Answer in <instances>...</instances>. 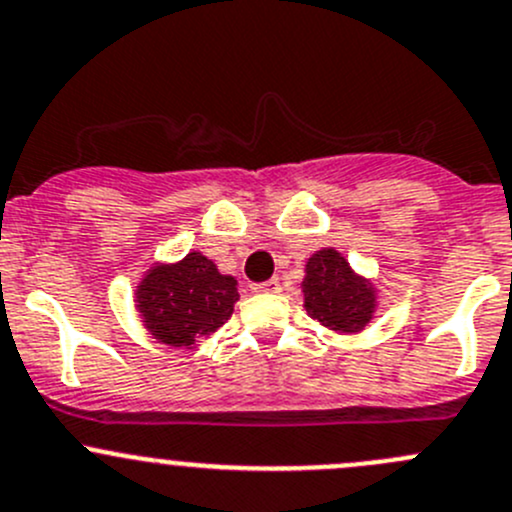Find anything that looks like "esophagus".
<instances>
[{"mask_svg":"<svg viewBox=\"0 0 512 512\" xmlns=\"http://www.w3.org/2000/svg\"><path fill=\"white\" fill-rule=\"evenodd\" d=\"M254 291L256 293H278L281 291V281H278V278H268V281L254 283Z\"/></svg>","mask_w":512,"mask_h":512,"instance_id":"obj_1","label":"esophagus"}]
</instances>
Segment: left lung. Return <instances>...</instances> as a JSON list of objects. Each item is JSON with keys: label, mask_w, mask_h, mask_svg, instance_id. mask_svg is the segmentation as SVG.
I'll list each match as a JSON object with an SVG mask.
<instances>
[{"label": "left lung", "mask_w": 512, "mask_h": 512, "mask_svg": "<svg viewBox=\"0 0 512 512\" xmlns=\"http://www.w3.org/2000/svg\"><path fill=\"white\" fill-rule=\"evenodd\" d=\"M305 273L308 276L303 281V293L310 318L345 333H355L370 323L374 308L372 288L350 271L337 251H318L308 261Z\"/></svg>", "instance_id": "1"}]
</instances>
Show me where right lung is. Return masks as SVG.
Wrapping results in <instances>:
<instances>
[{
	"label": "right lung",
	"mask_w": 512,
	"mask_h": 512,
	"mask_svg": "<svg viewBox=\"0 0 512 512\" xmlns=\"http://www.w3.org/2000/svg\"><path fill=\"white\" fill-rule=\"evenodd\" d=\"M236 281L209 258L189 254L175 266L152 268L138 288V308L157 340L189 347L212 335L234 313Z\"/></svg>",
	"instance_id": "1"
}]
</instances>
